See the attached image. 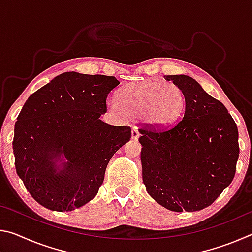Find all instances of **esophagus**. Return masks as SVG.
Listing matches in <instances>:
<instances>
[{
	"label": "esophagus",
	"instance_id": "34e87169",
	"mask_svg": "<svg viewBox=\"0 0 252 252\" xmlns=\"http://www.w3.org/2000/svg\"><path fill=\"white\" fill-rule=\"evenodd\" d=\"M140 136V132L138 131V127H132L131 130V138L133 140H136Z\"/></svg>",
	"mask_w": 252,
	"mask_h": 252
}]
</instances>
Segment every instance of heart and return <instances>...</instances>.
<instances>
[{
  "mask_svg": "<svg viewBox=\"0 0 252 252\" xmlns=\"http://www.w3.org/2000/svg\"><path fill=\"white\" fill-rule=\"evenodd\" d=\"M186 103L185 92L177 84L146 80L122 89L112 106L129 117L141 118L152 129H165L180 120Z\"/></svg>",
  "mask_w": 252,
  "mask_h": 252,
  "instance_id": "1",
  "label": "heart"
}]
</instances>
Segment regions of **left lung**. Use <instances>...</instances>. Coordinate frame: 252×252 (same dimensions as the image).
<instances>
[{
	"label": "left lung",
	"mask_w": 252,
	"mask_h": 252,
	"mask_svg": "<svg viewBox=\"0 0 252 252\" xmlns=\"http://www.w3.org/2000/svg\"><path fill=\"white\" fill-rule=\"evenodd\" d=\"M164 78L185 92V116L167 130H139L143 183L148 193L169 210H202L234 177L238 127L227 108L191 76Z\"/></svg>",
	"instance_id": "8db88e82"
}]
</instances>
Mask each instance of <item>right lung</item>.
<instances>
[{"instance_id":"1","label":"right lung","mask_w":252,"mask_h":252,"mask_svg":"<svg viewBox=\"0 0 252 252\" xmlns=\"http://www.w3.org/2000/svg\"><path fill=\"white\" fill-rule=\"evenodd\" d=\"M114 76L62 73L30 95L14 126L16 173L36 202L72 211L95 197L131 127L100 119Z\"/></svg>"}]
</instances>
